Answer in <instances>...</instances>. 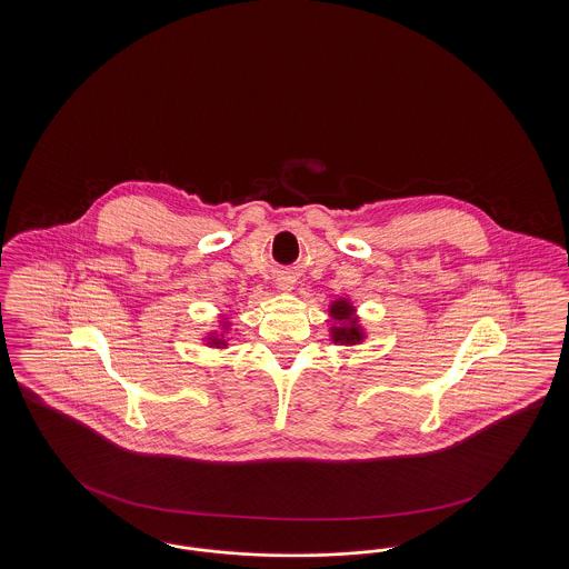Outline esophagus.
<instances>
[{
    "instance_id": "esophagus-1",
    "label": "esophagus",
    "mask_w": 569,
    "mask_h": 569,
    "mask_svg": "<svg viewBox=\"0 0 569 569\" xmlns=\"http://www.w3.org/2000/svg\"><path fill=\"white\" fill-rule=\"evenodd\" d=\"M277 286H279L281 290H288V292H290V290L295 288V279H292L290 274H279V277H277Z\"/></svg>"
}]
</instances>
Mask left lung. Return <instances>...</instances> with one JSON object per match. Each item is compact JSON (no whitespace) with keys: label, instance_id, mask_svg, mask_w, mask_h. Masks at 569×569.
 I'll return each mask as SVG.
<instances>
[{"label":"left lung","instance_id":"8db88e82","mask_svg":"<svg viewBox=\"0 0 569 569\" xmlns=\"http://www.w3.org/2000/svg\"><path fill=\"white\" fill-rule=\"evenodd\" d=\"M328 313L337 322V325L330 326V337H332L335 343L356 346V343H360L365 339V332L358 326V318H353V307L350 305V300H346V298L335 300L330 305Z\"/></svg>","mask_w":569,"mask_h":569}]
</instances>
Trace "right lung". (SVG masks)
<instances>
[{"mask_svg":"<svg viewBox=\"0 0 569 569\" xmlns=\"http://www.w3.org/2000/svg\"><path fill=\"white\" fill-rule=\"evenodd\" d=\"M226 326H228V322H223V328H226ZM221 337H223V335H221ZM209 343H213L216 348H221V346H226V343H223L221 339H217V337H211V339H209Z\"/></svg>","mask_w":569,"mask_h":569,"instance_id":"obj_1","label":"right lung"}]
</instances>
